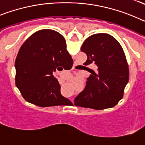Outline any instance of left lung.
<instances>
[{"instance_id": "obj_1", "label": "left lung", "mask_w": 145, "mask_h": 145, "mask_svg": "<svg viewBox=\"0 0 145 145\" xmlns=\"http://www.w3.org/2000/svg\"><path fill=\"white\" fill-rule=\"evenodd\" d=\"M81 52L87 55L84 65L93 63L86 85L74 99L75 105L102 110L116 106L123 97L129 78V70L123 50L117 40L109 34L97 33L88 37Z\"/></svg>"}]
</instances>
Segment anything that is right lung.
Listing matches in <instances>:
<instances>
[{
	"label": "right lung",
	"mask_w": 145,
	"mask_h": 145,
	"mask_svg": "<svg viewBox=\"0 0 145 145\" xmlns=\"http://www.w3.org/2000/svg\"><path fill=\"white\" fill-rule=\"evenodd\" d=\"M70 61L72 59L60 33L48 29L33 33L23 43L15 61V83L23 98L39 107L68 105L70 101L60 93L53 72L61 71Z\"/></svg>",
	"instance_id": "add662e5"
}]
</instances>
